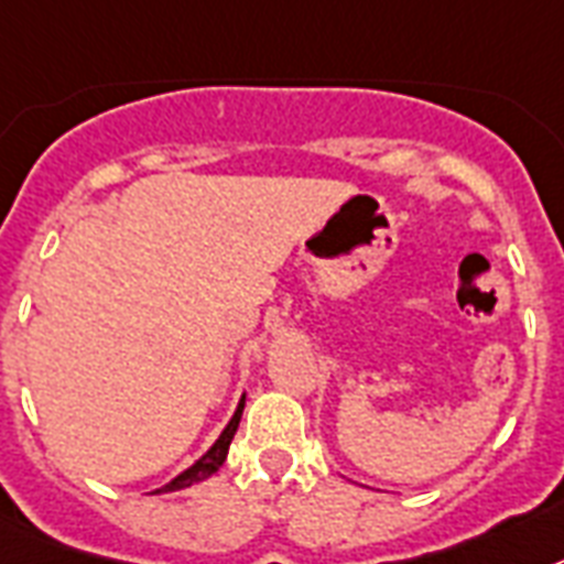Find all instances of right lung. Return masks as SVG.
I'll use <instances>...</instances> for the list:
<instances>
[{
	"mask_svg": "<svg viewBox=\"0 0 564 564\" xmlns=\"http://www.w3.org/2000/svg\"><path fill=\"white\" fill-rule=\"evenodd\" d=\"M241 409H245V398H241L239 409H236V415L230 417V423H227V426H225V432H221V435H218V441H216V444L209 446L207 453H204L202 458L195 460L193 467H189V469H184V473H181L178 478H172V481L166 484V487H161V490H155V492H175V490H184V487H193V484L204 481V478L216 476V473H218V467H221V464H225V458H227V449H230V441H232V435H236V430H239V421H241Z\"/></svg>",
	"mask_w": 564,
	"mask_h": 564,
	"instance_id": "right-lung-1",
	"label": "right lung"
}]
</instances>
